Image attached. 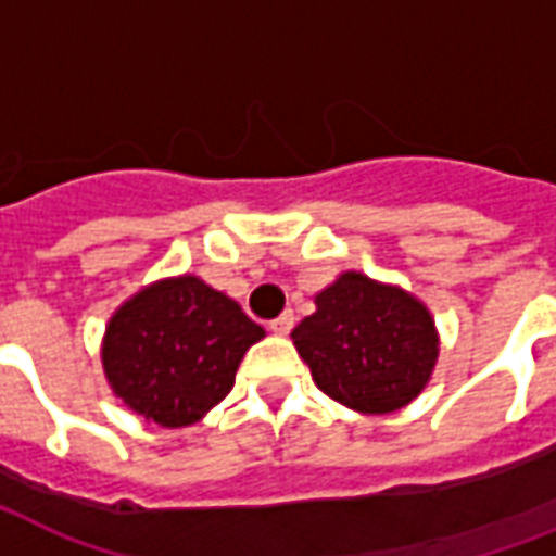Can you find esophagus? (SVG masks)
Masks as SVG:
<instances>
[{
	"instance_id": "34e87169",
	"label": "esophagus",
	"mask_w": 556,
	"mask_h": 556,
	"mask_svg": "<svg viewBox=\"0 0 556 556\" xmlns=\"http://www.w3.org/2000/svg\"><path fill=\"white\" fill-rule=\"evenodd\" d=\"M292 325H295V316H292V309H287V313H281V316L269 321V330H273V333H281V337H287V333L292 330Z\"/></svg>"
}]
</instances>
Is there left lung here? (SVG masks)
<instances>
[{
  "label": "left lung",
  "instance_id": "8db88e82",
  "mask_svg": "<svg viewBox=\"0 0 556 556\" xmlns=\"http://www.w3.org/2000/svg\"><path fill=\"white\" fill-rule=\"evenodd\" d=\"M292 342L327 397L368 415L412 403L438 359L429 309L359 273L318 292L316 313L292 330Z\"/></svg>",
  "mask_w": 556,
  "mask_h": 556
}]
</instances>
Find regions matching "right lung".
I'll list each match as a JSON object with an SVG mask.
<instances>
[{
	"label": "right lung",
	"mask_w": 556,
	"mask_h": 556,
	"mask_svg": "<svg viewBox=\"0 0 556 556\" xmlns=\"http://www.w3.org/2000/svg\"><path fill=\"white\" fill-rule=\"evenodd\" d=\"M264 327L193 275L132 295L106 327L103 371L118 397L159 426L197 424L235 386Z\"/></svg>",
	"instance_id": "obj_1"
}]
</instances>
